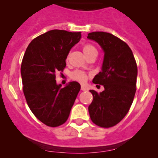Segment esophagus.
Wrapping results in <instances>:
<instances>
[{
	"instance_id": "obj_1",
	"label": "esophagus",
	"mask_w": 158,
	"mask_h": 158,
	"mask_svg": "<svg viewBox=\"0 0 158 158\" xmlns=\"http://www.w3.org/2000/svg\"><path fill=\"white\" fill-rule=\"evenodd\" d=\"M81 90H82V91H86V90H88V89L85 88V87L82 86V87H81Z\"/></svg>"
}]
</instances>
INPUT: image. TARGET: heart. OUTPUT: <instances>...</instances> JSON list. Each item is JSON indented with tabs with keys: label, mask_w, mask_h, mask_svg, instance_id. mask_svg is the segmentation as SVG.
<instances>
[{
	"label": "heart",
	"mask_w": 158,
	"mask_h": 158,
	"mask_svg": "<svg viewBox=\"0 0 158 158\" xmlns=\"http://www.w3.org/2000/svg\"><path fill=\"white\" fill-rule=\"evenodd\" d=\"M82 50H83L84 54H85L87 58L90 56L93 55V54H98L96 48L93 45L89 44H85L83 47H82ZM91 76H92L91 73H86V72L80 69L74 70V71H73L70 73V78L73 80L76 81V82L82 84L86 82V81L88 80Z\"/></svg>",
	"instance_id": "1"
}]
</instances>
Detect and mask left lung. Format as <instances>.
<instances>
[{"mask_svg": "<svg viewBox=\"0 0 158 158\" xmlns=\"http://www.w3.org/2000/svg\"><path fill=\"white\" fill-rule=\"evenodd\" d=\"M87 37L96 41L105 52L102 71L92 80L105 90L100 93L90 90L93 100L89 106V115L98 126L111 128L125 118L133 102L137 63L128 44L111 33L92 32Z\"/></svg>", "mask_w": 158, "mask_h": 158, "instance_id": "obj_1", "label": "left lung"}]
</instances>
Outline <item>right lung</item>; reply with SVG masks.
<instances>
[{
    "label": "right lung",
    "mask_w": 158,
    "mask_h": 158,
    "mask_svg": "<svg viewBox=\"0 0 158 158\" xmlns=\"http://www.w3.org/2000/svg\"><path fill=\"white\" fill-rule=\"evenodd\" d=\"M81 37V32L49 30L33 39L23 56L20 73L27 103L47 126L58 127L67 121L80 90L77 82L61 88L56 73L66 68L70 49Z\"/></svg>",
    "instance_id": "1"
}]
</instances>
